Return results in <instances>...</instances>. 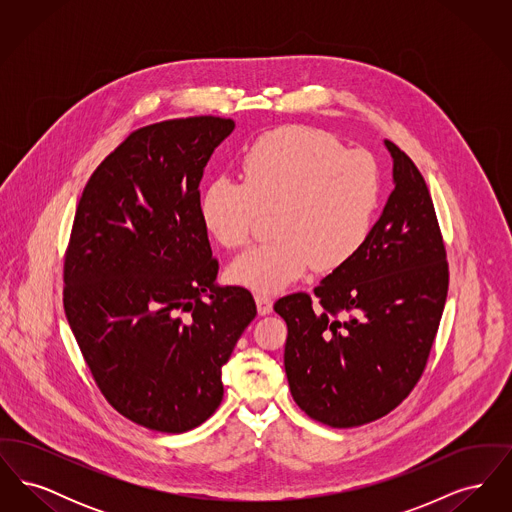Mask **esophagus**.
<instances>
[{
	"label": "esophagus",
	"instance_id": "34e87169",
	"mask_svg": "<svg viewBox=\"0 0 512 512\" xmlns=\"http://www.w3.org/2000/svg\"><path fill=\"white\" fill-rule=\"evenodd\" d=\"M255 303H257V311H259L261 317L270 315V311H272V297H268L265 293H257L255 295Z\"/></svg>",
	"mask_w": 512,
	"mask_h": 512
}]
</instances>
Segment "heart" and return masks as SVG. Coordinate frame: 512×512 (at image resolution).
<instances>
[{
	"label": "heart",
	"mask_w": 512,
	"mask_h": 512,
	"mask_svg": "<svg viewBox=\"0 0 512 512\" xmlns=\"http://www.w3.org/2000/svg\"><path fill=\"white\" fill-rule=\"evenodd\" d=\"M244 184L219 178L201 194V220L217 244L249 242L259 215L274 213V242L240 255L230 280L274 293L309 268L334 272L365 245L380 203V171L361 149L311 126L257 136L240 157Z\"/></svg>",
	"instance_id": "heart-1"
}]
</instances>
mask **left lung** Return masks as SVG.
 <instances>
[{
  "label": "left lung",
  "instance_id": "1",
  "mask_svg": "<svg viewBox=\"0 0 512 512\" xmlns=\"http://www.w3.org/2000/svg\"><path fill=\"white\" fill-rule=\"evenodd\" d=\"M361 251L307 293L274 303L288 324L284 366L293 401L332 428L393 411L420 380L438 332L449 268L434 203L407 153Z\"/></svg>",
  "mask_w": 512,
  "mask_h": 512
}]
</instances>
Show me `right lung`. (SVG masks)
I'll return each mask as SVG.
<instances>
[{
  "label": "right lung",
  "mask_w": 512,
  "mask_h": 512,
  "mask_svg": "<svg viewBox=\"0 0 512 512\" xmlns=\"http://www.w3.org/2000/svg\"><path fill=\"white\" fill-rule=\"evenodd\" d=\"M232 119L190 117L132 132L90 176L65 257L63 305L105 399L165 434L222 401V365L257 315L219 286L199 182Z\"/></svg>",
  "instance_id": "1"
}]
</instances>
